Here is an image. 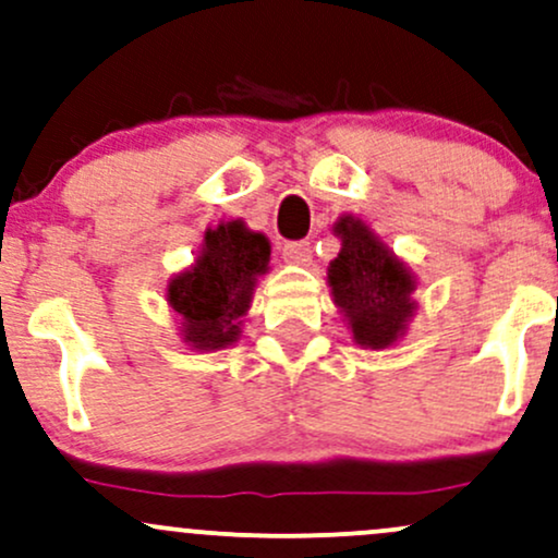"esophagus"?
<instances>
[{
  "label": "esophagus",
  "instance_id": "esophagus-1",
  "mask_svg": "<svg viewBox=\"0 0 558 558\" xmlns=\"http://www.w3.org/2000/svg\"><path fill=\"white\" fill-rule=\"evenodd\" d=\"M286 262H293V265H304V262L312 259V243L310 241H286L280 246Z\"/></svg>",
  "mask_w": 558,
  "mask_h": 558
}]
</instances>
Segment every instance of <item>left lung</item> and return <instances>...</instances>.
<instances>
[{
    "label": "left lung",
    "instance_id": "obj_1",
    "mask_svg": "<svg viewBox=\"0 0 558 558\" xmlns=\"http://www.w3.org/2000/svg\"><path fill=\"white\" fill-rule=\"evenodd\" d=\"M343 248L332 259V296L349 317L356 343L386 349L401 336L414 312V280L360 220L338 222Z\"/></svg>",
    "mask_w": 558,
    "mask_h": 558
}]
</instances>
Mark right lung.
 Segmentation results:
<instances>
[{"mask_svg":"<svg viewBox=\"0 0 558 558\" xmlns=\"http://www.w3.org/2000/svg\"><path fill=\"white\" fill-rule=\"evenodd\" d=\"M204 252L194 270L181 272L168 288L172 310L183 317V336L194 349H226L239 336V319L248 310L254 280L267 270L270 243L248 233L239 220L204 235Z\"/></svg>","mask_w":558,"mask_h":558,"instance_id":"add662e5","label":"right lung"}]
</instances>
